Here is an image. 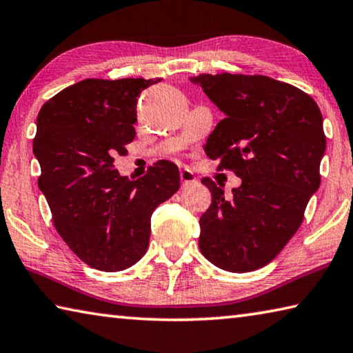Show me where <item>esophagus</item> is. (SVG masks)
I'll use <instances>...</instances> for the list:
<instances>
[{
    "label": "esophagus",
    "mask_w": 353,
    "mask_h": 353,
    "mask_svg": "<svg viewBox=\"0 0 353 353\" xmlns=\"http://www.w3.org/2000/svg\"><path fill=\"white\" fill-rule=\"evenodd\" d=\"M181 181L183 187H190V185H194L198 182V179L193 174V171L188 170V168H183L181 170Z\"/></svg>",
    "instance_id": "34e87169"
}]
</instances>
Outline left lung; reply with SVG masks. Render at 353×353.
<instances>
[{"mask_svg": "<svg viewBox=\"0 0 353 353\" xmlns=\"http://www.w3.org/2000/svg\"><path fill=\"white\" fill-rule=\"evenodd\" d=\"M224 119L204 146L218 171H234L241 185L225 198L210 177L212 204L199 219V249L230 272L263 268L280 254L303 221L321 185L325 151L314 99L291 83L261 74L191 76Z\"/></svg>", "mask_w": 353, "mask_h": 353, "instance_id": "1", "label": "left lung"}]
</instances>
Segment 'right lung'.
Masks as SVG:
<instances>
[{
	"instance_id": "add662e5",
	"label": "right lung",
	"mask_w": 353,
	"mask_h": 353,
	"mask_svg": "<svg viewBox=\"0 0 353 353\" xmlns=\"http://www.w3.org/2000/svg\"><path fill=\"white\" fill-rule=\"evenodd\" d=\"M162 79H83L41 105L34 154L39 187L67 246L94 270H128L146 254L152 212L179 190V168L159 160L137 181L118 155L135 139L137 101Z\"/></svg>"
}]
</instances>
